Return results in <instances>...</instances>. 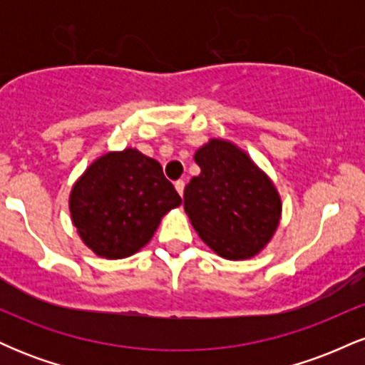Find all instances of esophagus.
I'll use <instances>...</instances> for the list:
<instances>
[{"mask_svg": "<svg viewBox=\"0 0 365 365\" xmlns=\"http://www.w3.org/2000/svg\"><path fill=\"white\" fill-rule=\"evenodd\" d=\"M175 188H177L180 197H183V190H185V182H183V180H177V182H175Z\"/></svg>", "mask_w": 365, "mask_h": 365, "instance_id": "esophagus-1", "label": "esophagus"}]
</instances>
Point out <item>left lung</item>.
Here are the masks:
<instances>
[{
  "mask_svg": "<svg viewBox=\"0 0 365 365\" xmlns=\"http://www.w3.org/2000/svg\"><path fill=\"white\" fill-rule=\"evenodd\" d=\"M194 159L200 175L190 180L183 194L192 226L221 257H252L279 223L282 202L274 185L230 142L212 139Z\"/></svg>",
  "mask_w": 365,
  "mask_h": 365,
  "instance_id": "1",
  "label": "left lung"
}]
</instances>
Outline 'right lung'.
I'll return each mask as SVG.
<instances>
[{"label": "right lung", "instance_id": "1", "mask_svg": "<svg viewBox=\"0 0 365 365\" xmlns=\"http://www.w3.org/2000/svg\"><path fill=\"white\" fill-rule=\"evenodd\" d=\"M182 204L156 159L137 149L108 153L73 185L70 212L83 244L106 259L142 249L163 215Z\"/></svg>", "mask_w": 365, "mask_h": 365}]
</instances>
